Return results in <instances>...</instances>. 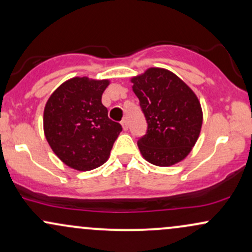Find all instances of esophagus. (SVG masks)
<instances>
[{
    "instance_id": "esophagus-1",
    "label": "esophagus",
    "mask_w": 252,
    "mask_h": 252,
    "mask_svg": "<svg viewBox=\"0 0 252 252\" xmlns=\"http://www.w3.org/2000/svg\"><path fill=\"white\" fill-rule=\"evenodd\" d=\"M121 124H122V126H123V130H128L129 129V126H128V121L126 120V118H124V120L122 121V122H121Z\"/></svg>"
}]
</instances>
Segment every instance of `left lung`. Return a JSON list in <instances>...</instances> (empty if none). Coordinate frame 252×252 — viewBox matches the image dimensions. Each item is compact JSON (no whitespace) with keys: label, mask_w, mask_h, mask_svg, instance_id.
I'll return each instance as SVG.
<instances>
[{"label":"left lung","mask_w":252,"mask_h":252,"mask_svg":"<svg viewBox=\"0 0 252 252\" xmlns=\"http://www.w3.org/2000/svg\"><path fill=\"white\" fill-rule=\"evenodd\" d=\"M131 82L148 126L146 135L137 141L141 154L155 166L180 162L200 134L202 111L198 97L164 68H148Z\"/></svg>","instance_id":"left-lung-1"}]
</instances>
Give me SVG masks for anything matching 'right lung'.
<instances>
[{"label":"right lung","instance_id":"add662e5","mask_svg":"<svg viewBox=\"0 0 252 252\" xmlns=\"http://www.w3.org/2000/svg\"><path fill=\"white\" fill-rule=\"evenodd\" d=\"M109 80L76 77L52 94L43 111L46 140L71 168L91 170L109 158L122 126L108 117L102 94Z\"/></svg>","mask_w":252,"mask_h":252}]
</instances>
